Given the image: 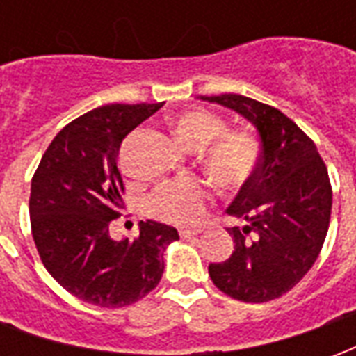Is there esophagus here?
<instances>
[{"label":"esophagus","instance_id":"34e87169","mask_svg":"<svg viewBox=\"0 0 356 356\" xmlns=\"http://www.w3.org/2000/svg\"><path fill=\"white\" fill-rule=\"evenodd\" d=\"M179 234H181V238H193V236L200 234V229H181Z\"/></svg>","mask_w":356,"mask_h":356}]
</instances>
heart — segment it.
<instances>
[{"label": "heart", "instance_id": "b5f03b06", "mask_svg": "<svg viewBox=\"0 0 356 356\" xmlns=\"http://www.w3.org/2000/svg\"><path fill=\"white\" fill-rule=\"evenodd\" d=\"M185 147L204 148L202 162L217 185L234 191L244 186L259 162V143L242 131H227V124L206 110H188L171 122ZM208 191L194 179L160 185L148 198V213L165 223L193 225L204 213Z\"/></svg>", "mask_w": 356, "mask_h": 356}]
</instances>
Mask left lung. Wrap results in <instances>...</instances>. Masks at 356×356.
<instances>
[{
    "instance_id": "obj_1",
    "label": "left lung",
    "mask_w": 356,
    "mask_h": 356,
    "mask_svg": "<svg viewBox=\"0 0 356 356\" xmlns=\"http://www.w3.org/2000/svg\"><path fill=\"white\" fill-rule=\"evenodd\" d=\"M238 112L255 125L261 156L227 213L242 227L227 229L234 252L211 263L219 290L246 303H265L290 291L321 254L332 213L328 170L314 143L280 110L244 95L202 97Z\"/></svg>"
}]
</instances>
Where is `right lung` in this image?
I'll return each instance as SVG.
<instances>
[{"mask_svg": "<svg viewBox=\"0 0 356 356\" xmlns=\"http://www.w3.org/2000/svg\"><path fill=\"white\" fill-rule=\"evenodd\" d=\"M104 104L65 125L32 177L30 225L38 254L66 291L97 307L131 305L163 273V250L177 231L140 221L137 238H110V221L124 209L118 154L125 135L162 108Z\"/></svg>", "mask_w": 356, "mask_h": 356, "instance_id": "1", "label": "right lung"}]
</instances>
